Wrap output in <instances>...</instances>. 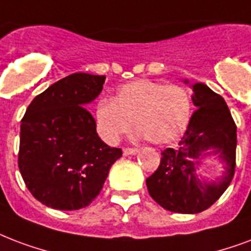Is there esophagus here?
<instances>
[{"label": "esophagus", "mask_w": 251, "mask_h": 251, "mask_svg": "<svg viewBox=\"0 0 251 251\" xmlns=\"http://www.w3.org/2000/svg\"><path fill=\"white\" fill-rule=\"evenodd\" d=\"M137 152H138V149H133V147L124 149V155H135Z\"/></svg>", "instance_id": "1"}]
</instances>
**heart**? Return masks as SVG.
<instances>
[{"label":"heart","instance_id":"heart-1","mask_svg":"<svg viewBox=\"0 0 251 251\" xmlns=\"http://www.w3.org/2000/svg\"><path fill=\"white\" fill-rule=\"evenodd\" d=\"M96 126L105 142L114 145L127 133L131 121L138 135L154 145L176 141L188 126L191 99L176 84L149 79L122 85L116 96L96 105Z\"/></svg>","mask_w":251,"mask_h":251}]
</instances>
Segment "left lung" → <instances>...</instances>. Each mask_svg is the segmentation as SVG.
Returning <instances> with one entry per match:
<instances>
[{
    "label": "left lung",
    "instance_id": "8db88e82",
    "mask_svg": "<svg viewBox=\"0 0 251 251\" xmlns=\"http://www.w3.org/2000/svg\"><path fill=\"white\" fill-rule=\"evenodd\" d=\"M184 84H189L184 80ZM196 112L176 149L162 151L158 170L146 179L149 194L162 208L195 215L208 209L232 183L236 168L237 127L223 97L202 83L189 84ZM215 156L224 170L215 181L198 171L203 159Z\"/></svg>",
    "mask_w": 251,
    "mask_h": 251
}]
</instances>
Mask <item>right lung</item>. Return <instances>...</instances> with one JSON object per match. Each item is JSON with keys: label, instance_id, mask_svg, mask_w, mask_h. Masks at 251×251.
Segmentation results:
<instances>
[{"label": "right lung", "instance_id": "obj_1", "mask_svg": "<svg viewBox=\"0 0 251 251\" xmlns=\"http://www.w3.org/2000/svg\"><path fill=\"white\" fill-rule=\"evenodd\" d=\"M105 76L72 74L50 85L21 121L18 167L25 184L46 206L76 210L100 194L121 149L108 146L85 106L102 91Z\"/></svg>", "mask_w": 251, "mask_h": 251}]
</instances>
